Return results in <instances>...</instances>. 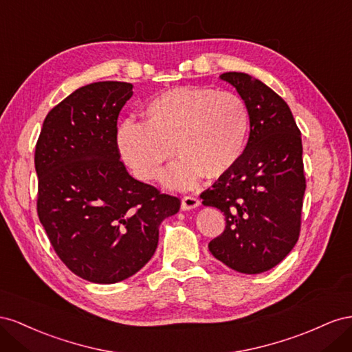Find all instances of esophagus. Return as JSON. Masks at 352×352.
Listing matches in <instances>:
<instances>
[{
	"mask_svg": "<svg viewBox=\"0 0 352 352\" xmlns=\"http://www.w3.org/2000/svg\"><path fill=\"white\" fill-rule=\"evenodd\" d=\"M200 205V200L195 196H184L182 199V209L183 210H190V209H195Z\"/></svg>",
	"mask_w": 352,
	"mask_h": 352,
	"instance_id": "obj_1",
	"label": "esophagus"
}]
</instances>
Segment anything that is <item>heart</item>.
<instances>
[{
  "label": "heart",
  "mask_w": 352,
  "mask_h": 352,
  "mask_svg": "<svg viewBox=\"0 0 352 352\" xmlns=\"http://www.w3.org/2000/svg\"><path fill=\"white\" fill-rule=\"evenodd\" d=\"M144 120H124L116 143L134 174L155 179L174 152L179 156L162 175L165 186L190 188L202 177L218 178L242 157L250 118L234 93L179 87L156 96L144 107ZM175 150H172V147Z\"/></svg>",
  "instance_id": "b5f03b06"
}]
</instances>
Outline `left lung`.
<instances>
[{"instance_id":"1","label":"left lung","mask_w":352,"mask_h":352,"mask_svg":"<svg viewBox=\"0 0 352 352\" xmlns=\"http://www.w3.org/2000/svg\"><path fill=\"white\" fill-rule=\"evenodd\" d=\"M248 106L249 140L242 157L200 195L226 215V230L208 248L245 274L276 267L298 242L305 193L302 140L285 100L242 72L219 75Z\"/></svg>"}]
</instances>
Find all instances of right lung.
I'll list each match as a JSON object with an SVG mask.
<instances>
[{
	"label": "right lung",
	"instance_id": "1",
	"mask_svg": "<svg viewBox=\"0 0 352 352\" xmlns=\"http://www.w3.org/2000/svg\"><path fill=\"white\" fill-rule=\"evenodd\" d=\"M133 96L128 82L78 88L50 110L35 147L38 217L65 265L88 282L112 285L153 256L159 226L179 209L128 174L116 122Z\"/></svg>",
	"mask_w": 352,
	"mask_h": 352
}]
</instances>
